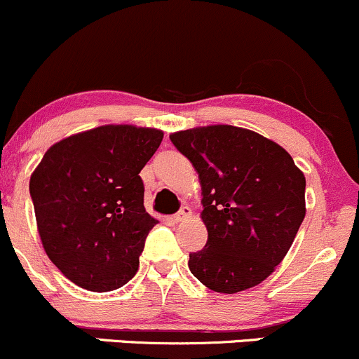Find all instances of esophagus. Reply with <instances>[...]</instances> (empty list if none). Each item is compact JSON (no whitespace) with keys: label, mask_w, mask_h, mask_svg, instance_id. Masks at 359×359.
<instances>
[{"label":"esophagus","mask_w":359,"mask_h":359,"mask_svg":"<svg viewBox=\"0 0 359 359\" xmlns=\"http://www.w3.org/2000/svg\"><path fill=\"white\" fill-rule=\"evenodd\" d=\"M191 215V209L190 207H181V210L178 212V214H175L172 215V221L175 222H181V221H184V219H188Z\"/></svg>","instance_id":"esophagus-1"}]
</instances>
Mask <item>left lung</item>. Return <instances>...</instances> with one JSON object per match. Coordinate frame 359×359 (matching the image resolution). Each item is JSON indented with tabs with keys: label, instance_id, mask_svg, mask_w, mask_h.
I'll return each mask as SVG.
<instances>
[{
	"label": "left lung",
	"instance_id": "obj_1",
	"mask_svg": "<svg viewBox=\"0 0 359 359\" xmlns=\"http://www.w3.org/2000/svg\"><path fill=\"white\" fill-rule=\"evenodd\" d=\"M198 172L205 248L188 267L215 292L245 291L283 262L304 219V175L280 145L252 130L202 126L169 135Z\"/></svg>",
	"mask_w": 359,
	"mask_h": 359
}]
</instances>
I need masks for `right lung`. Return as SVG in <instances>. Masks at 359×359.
Instances as JSON below:
<instances>
[{
  "label": "right lung",
  "mask_w": 359,
  "mask_h": 359,
  "mask_svg": "<svg viewBox=\"0 0 359 359\" xmlns=\"http://www.w3.org/2000/svg\"><path fill=\"white\" fill-rule=\"evenodd\" d=\"M163 137L156 128L99 126L53 145L30 176L42 246L76 286L113 291L137 273L157 224L145 212L140 171Z\"/></svg>",
  "instance_id": "obj_1"
}]
</instances>
